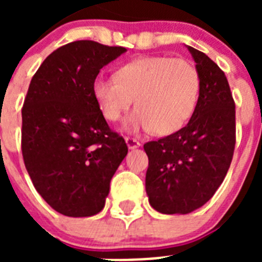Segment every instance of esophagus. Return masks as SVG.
Wrapping results in <instances>:
<instances>
[{"instance_id":"34e87169","label":"esophagus","mask_w":262,"mask_h":262,"mask_svg":"<svg viewBox=\"0 0 262 262\" xmlns=\"http://www.w3.org/2000/svg\"><path fill=\"white\" fill-rule=\"evenodd\" d=\"M126 143L127 147H128L129 149H135V148H138L139 145H140V142H139V140H136V139L134 138H128V136H126Z\"/></svg>"}]
</instances>
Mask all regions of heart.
Returning a JSON list of instances; mask_svg holds the SVG:
<instances>
[{"instance_id":"obj_1","label":"heart","mask_w":262,"mask_h":262,"mask_svg":"<svg viewBox=\"0 0 262 262\" xmlns=\"http://www.w3.org/2000/svg\"><path fill=\"white\" fill-rule=\"evenodd\" d=\"M201 76L193 62L170 56H144L128 61L115 77L99 75L93 81V96L103 117L115 122L131 106L127 131L152 129L170 135L190 119L200 98Z\"/></svg>"}]
</instances>
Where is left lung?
<instances>
[{"mask_svg": "<svg viewBox=\"0 0 262 262\" xmlns=\"http://www.w3.org/2000/svg\"><path fill=\"white\" fill-rule=\"evenodd\" d=\"M187 50L201 76L195 110L177 133L144 144L145 191L161 214H189L211 200L235 151V101L226 75L207 55Z\"/></svg>", "mask_w": 262, "mask_h": 262, "instance_id": "obj_1", "label": "left lung"}]
</instances>
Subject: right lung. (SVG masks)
Returning a JSON list of instances; mask_svg holds the SVG:
<instances>
[{
    "label": "right lung",
    "mask_w": 262,
    "mask_h": 262,
    "mask_svg": "<svg viewBox=\"0 0 262 262\" xmlns=\"http://www.w3.org/2000/svg\"><path fill=\"white\" fill-rule=\"evenodd\" d=\"M123 52L119 46L72 41L48 55L30 82L22 107L23 161L41 198L67 216L103 209L128 152L93 96L99 69Z\"/></svg>",
    "instance_id": "obj_1"
}]
</instances>
